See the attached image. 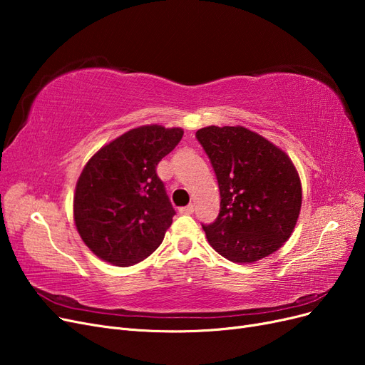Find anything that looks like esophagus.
<instances>
[{"instance_id":"esophagus-1","label":"esophagus","mask_w":365,"mask_h":365,"mask_svg":"<svg viewBox=\"0 0 365 365\" xmlns=\"http://www.w3.org/2000/svg\"><path fill=\"white\" fill-rule=\"evenodd\" d=\"M195 212V207L192 205V204H189V205H185V207H181L180 208V213H182V215H192Z\"/></svg>"}]
</instances>
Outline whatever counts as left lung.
Wrapping results in <instances>:
<instances>
[{"mask_svg":"<svg viewBox=\"0 0 365 365\" xmlns=\"http://www.w3.org/2000/svg\"><path fill=\"white\" fill-rule=\"evenodd\" d=\"M216 173L220 210L202 225L208 244L235 263L277 251L292 235L302 208V182L286 153L244 126L196 132Z\"/></svg>","mask_w":365,"mask_h":365,"instance_id":"left-lung-1","label":"left lung"}]
</instances>
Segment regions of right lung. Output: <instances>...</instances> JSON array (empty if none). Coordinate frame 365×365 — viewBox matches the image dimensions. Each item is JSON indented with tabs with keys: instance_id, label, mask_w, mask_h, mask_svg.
Returning a JSON list of instances; mask_svg holds the SVG:
<instances>
[{
	"instance_id": "add662e5",
	"label": "right lung",
	"mask_w": 365,
	"mask_h": 365,
	"mask_svg": "<svg viewBox=\"0 0 365 365\" xmlns=\"http://www.w3.org/2000/svg\"><path fill=\"white\" fill-rule=\"evenodd\" d=\"M181 128L130 129L86 163L74 193V222L85 245L115 267L155 251L175 210L157 165L182 138Z\"/></svg>"
}]
</instances>
